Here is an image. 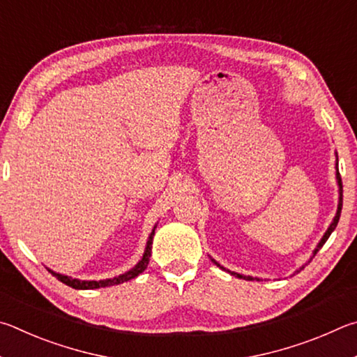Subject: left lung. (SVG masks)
<instances>
[{
    "label": "left lung",
    "mask_w": 357,
    "mask_h": 357,
    "mask_svg": "<svg viewBox=\"0 0 357 357\" xmlns=\"http://www.w3.org/2000/svg\"><path fill=\"white\" fill-rule=\"evenodd\" d=\"M337 180H339V186H340V199H339V208H337V215H335V218H334V221L331 222V226H329V229H328V232L324 234V236L321 238V241H320V245L317 246V249H315V252H314V255L320 251V249L323 248V245L324 243H326V240L329 238V235L334 232V229L337 227V222H339V220H340V211H342V202H343V197H342V195H343V188H342V178H340V172H337ZM216 264V261H215ZM218 265V264H216ZM220 266V265H218ZM222 268V266H221ZM234 276H238V278H241V279H246V280H254V278H251V276H243V274H238V273H232Z\"/></svg>",
    "instance_id": "8db88e82"
}]
</instances>
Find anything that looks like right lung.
Masks as SVG:
<instances>
[{
  "label": "right lung",
  "instance_id": "right-lung-1",
  "mask_svg": "<svg viewBox=\"0 0 357 357\" xmlns=\"http://www.w3.org/2000/svg\"><path fill=\"white\" fill-rule=\"evenodd\" d=\"M155 235V229L152 230V234L149 236V241H147V248H146V252L142 255V260L137 264L133 270H130L128 273L122 274V276H117L114 279H106V280H78V279H72L68 276H62V274L58 273H53L52 270H48L50 273L53 274V276L61 280L62 284H66L68 287H72V289H77V290H91V289H100V287H111V285H117V284H122V282H127L130 279H135L136 276H139V274L146 270L147 265H149V259H150V252H152V238Z\"/></svg>",
  "mask_w": 357,
  "mask_h": 357
}]
</instances>
